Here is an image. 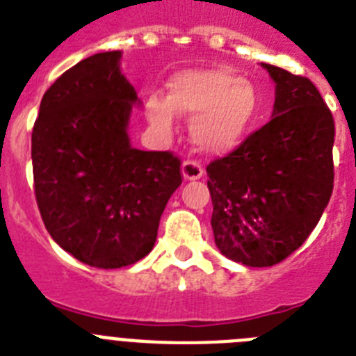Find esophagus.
<instances>
[{
  "instance_id": "1",
  "label": "esophagus",
  "mask_w": 356,
  "mask_h": 356,
  "mask_svg": "<svg viewBox=\"0 0 356 356\" xmlns=\"http://www.w3.org/2000/svg\"><path fill=\"white\" fill-rule=\"evenodd\" d=\"M181 175H184L185 180H200L201 176L205 175V169L196 160H185L184 165H181Z\"/></svg>"
}]
</instances>
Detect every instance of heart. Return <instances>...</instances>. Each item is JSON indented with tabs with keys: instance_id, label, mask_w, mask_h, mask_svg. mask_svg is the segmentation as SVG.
Masks as SVG:
<instances>
[{
	"instance_id": "b5f03b06",
	"label": "heart",
	"mask_w": 356,
	"mask_h": 356,
	"mask_svg": "<svg viewBox=\"0 0 356 356\" xmlns=\"http://www.w3.org/2000/svg\"><path fill=\"white\" fill-rule=\"evenodd\" d=\"M259 110V94L246 78L221 69L188 71L169 83V96L151 94L146 112L151 124L169 131L172 115H196L191 124L193 140L205 151L234 149L250 131Z\"/></svg>"
}]
</instances>
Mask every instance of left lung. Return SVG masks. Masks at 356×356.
<instances>
[{"mask_svg": "<svg viewBox=\"0 0 356 356\" xmlns=\"http://www.w3.org/2000/svg\"><path fill=\"white\" fill-rule=\"evenodd\" d=\"M262 67L276 83L273 119L207 165L216 246L250 267L294 253L333 191L335 124L325 99L308 78Z\"/></svg>", "mask_w": 356, "mask_h": 356, "instance_id": "left-lung-1", "label": "left lung"}]
</instances>
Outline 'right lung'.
Here are the masks:
<instances>
[{
	"instance_id": "right-lung-1",
	"label": "right lung",
	"mask_w": 356,
	"mask_h": 356,
	"mask_svg": "<svg viewBox=\"0 0 356 356\" xmlns=\"http://www.w3.org/2000/svg\"><path fill=\"white\" fill-rule=\"evenodd\" d=\"M121 51L78 62L42 96L31 131L33 187L44 226L74 259L118 269L144 259L169 197L181 185L171 151H140L128 137L137 92Z\"/></svg>"
}]
</instances>
